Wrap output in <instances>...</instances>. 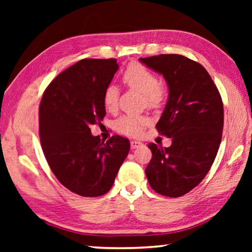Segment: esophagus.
Wrapping results in <instances>:
<instances>
[{
    "label": "esophagus",
    "mask_w": 252,
    "mask_h": 252,
    "mask_svg": "<svg viewBox=\"0 0 252 252\" xmlns=\"http://www.w3.org/2000/svg\"><path fill=\"white\" fill-rule=\"evenodd\" d=\"M141 146H142V143L140 141H136V140H132L131 141V149H136Z\"/></svg>",
    "instance_id": "obj_1"
}]
</instances>
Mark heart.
<instances>
[{
    "label": "heart",
    "mask_w": 252,
    "mask_h": 252,
    "mask_svg": "<svg viewBox=\"0 0 252 252\" xmlns=\"http://www.w3.org/2000/svg\"><path fill=\"white\" fill-rule=\"evenodd\" d=\"M122 82L131 90L142 93L143 104L148 108L156 109L163 103L165 90L163 85L159 83L158 76L140 63H130L122 73ZM119 89L116 85L110 84L104 89L103 105L106 111L113 112L118 108ZM149 119L144 116H123L116 121V129L122 134L136 136L141 134L144 126H148Z\"/></svg>",
    "instance_id": "1"
}]
</instances>
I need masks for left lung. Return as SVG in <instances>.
I'll return each instance as SVG.
<instances>
[{
  "label": "left lung",
  "mask_w": 252,
  "mask_h": 252,
  "mask_svg": "<svg viewBox=\"0 0 252 252\" xmlns=\"http://www.w3.org/2000/svg\"><path fill=\"white\" fill-rule=\"evenodd\" d=\"M140 61L167 81L168 102L156 127L172 139L169 148L148 144L152 152L146 169L148 181L158 193L181 197L203 180L216 159L223 129L222 100L198 62L179 54Z\"/></svg>",
  "instance_id": "left-lung-1"
}]
</instances>
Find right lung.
I'll return each mask as SVG.
<instances>
[{"label": "right lung", "mask_w": 252, "mask_h": 252, "mask_svg": "<svg viewBox=\"0 0 252 252\" xmlns=\"http://www.w3.org/2000/svg\"><path fill=\"white\" fill-rule=\"evenodd\" d=\"M118 69L116 59L81 60L49 84L40 103L45 159L58 180L82 197L108 192L130 150L127 139L103 142L90 129L105 117L102 96Z\"/></svg>", "instance_id": "obj_1"}]
</instances>
